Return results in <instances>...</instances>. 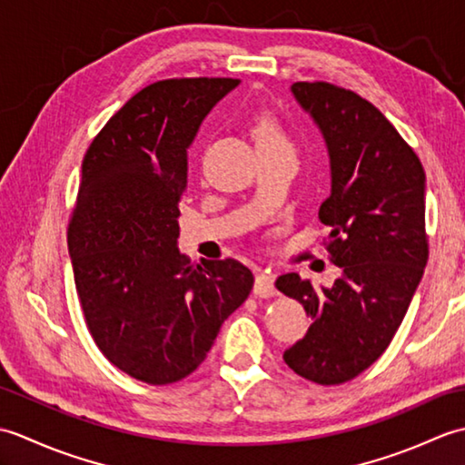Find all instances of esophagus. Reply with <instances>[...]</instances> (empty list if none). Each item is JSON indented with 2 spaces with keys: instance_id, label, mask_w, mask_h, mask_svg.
I'll return each mask as SVG.
<instances>
[{
  "instance_id": "34e87169",
  "label": "esophagus",
  "mask_w": 465,
  "mask_h": 465,
  "mask_svg": "<svg viewBox=\"0 0 465 465\" xmlns=\"http://www.w3.org/2000/svg\"><path fill=\"white\" fill-rule=\"evenodd\" d=\"M253 293L258 295V298H273V295H275L273 273H270V272H262V273L255 275Z\"/></svg>"
}]
</instances>
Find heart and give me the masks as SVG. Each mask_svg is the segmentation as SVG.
<instances>
[{
  "instance_id": "heart-1",
  "label": "heart",
  "mask_w": 465,
  "mask_h": 465,
  "mask_svg": "<svg viewBox=\"0 0 465 465\" xmlns=\"http://www.w3.org/2000/svg\"><path fill=\"white\" fill-rule=\"evenodd\" d=\"M253 135L258 147H292L288 135L283 134L280 124L268 115H262L253 124Z\"/></svg>"
}]
</instances>
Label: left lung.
Instances as JSON below:
<instances>
[{
  "mask_svg": "<svg viewBox=\"0 0 465 465\" xmlns=\"http://www.w3.org/2000/svg\"><path fill=\"white\" fill-rule=\"evenodd\" d=\"M292 94L328 147L331 193L320 220L331 227L328 252L341 278L322 290L298 273L275 282L312 320L283 360L305 380L335 385L385 351L421 282L426 172L396 127L358 94L325 82H298Z\"/></svg>",
  "mask_w": 465,
  "mask_h": 465,
  "instance_id": "1",
  "label": "left lung"
}]
</instances>
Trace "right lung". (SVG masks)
<instances>
[{"instance_id": "right-lung-1", "label": "right lung", "mask_w": 465, "mask_h": 465, "mask_svg": "<svg viewBox=\"0 0 465 465\" xmlns=\"http://www.w3.org/2000/svg\"><path fill=\"white\" fill-rule=\"evenodd\" d=\"M240 85L183 77L143 87L95 135L67 230L87 330L132 378L165 385L200 365L253 275L235 260L180 253L187 150L205 115Z\"/></svg>"}]
</instances>
